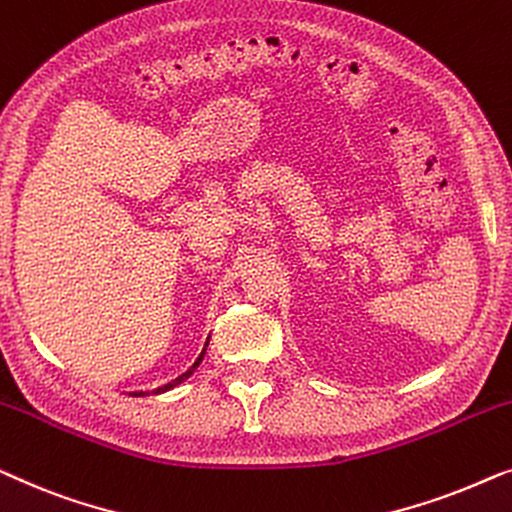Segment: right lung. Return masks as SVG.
<instances>
[{"instance_id":"obj_1","label":"right lung","mask_w":512,"mask_h":512,"mask_svg":"<svg viewBox=\"0 0 512 512\" xmlns=\"http://www.w3.org/2000/svg\"><path fill=\"white\" fill-rule=\"evenodd\" d=\"M201 359H204V352H201V357L197 359V362H194V366H190V369H187L185 373H183V376H178L176 380H174V383H167V385H162V387H157V390H153V394H162V392H167V390H171V387H176V385H181L183 383V380L185 378H190L192 376V371L194 369H197V366H199V362H201ZM141 394L143 392H139V397H141Z\"/></svg>"}]
</instances>
